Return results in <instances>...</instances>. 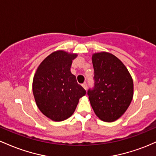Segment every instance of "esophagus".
Listing matches in <instances>:
<instances>
[{
	"instance_id": "esophagus-1",
	"label": "esophagus",
	"mask_w": 156,
	"mask_h": 156,
	"mask_svg": "<svg viewBox=\"0 0 156 156\" xmlns=\"http://www.w3.org/2000/svg\"><path fill=\"white\" fill-rule=\"evenodd\" d=\"M82 87H83V88L85 89L86 90H87V83H86V82H84V83H83V84H82Z\"/></svg>"
}]
</instances>
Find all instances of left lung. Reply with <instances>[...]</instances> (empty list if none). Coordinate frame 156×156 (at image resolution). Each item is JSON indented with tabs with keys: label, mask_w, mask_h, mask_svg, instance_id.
Returning a JSON list of instances; mask_svg holds the SVG:
<instances>
[{
	"label": "left lung",
	"mask_w": 156,
	"mask_h": 156,
	"mask_svg": "<svg viewBox=\"0 0 156 156\" xmlns=\"http://www.w3.org/2000/svg\"><path fill=\"white\" fill-rule=\"evenodd\" d=\"M92 64L94 87L87 91L91 105L101 120L114 122L131 103L133 80L122 62L111 53H94Z\"/></svg>",
	"instance_id": "left-lung-1"
}]
</instances>
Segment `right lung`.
Segmentation results:
<instances>
[{
    "mask_svg": "<svg viewBox=\"0 0 156 156\" xmlns=\"http://www.w3.org/2000/svg\"><path fill=\"white\" fill-rule=\"evenodd\" d=\"M76 54L58 51L48 55L36 72L33 93L41 112L53 121H63L72 116L86 90L70 72Z\"/></svg>",
    "mask_w": 156,
    "mask_h": 156,
    "instance_id": "obj_1",
    "label": "right lung"
}]
</instances>
